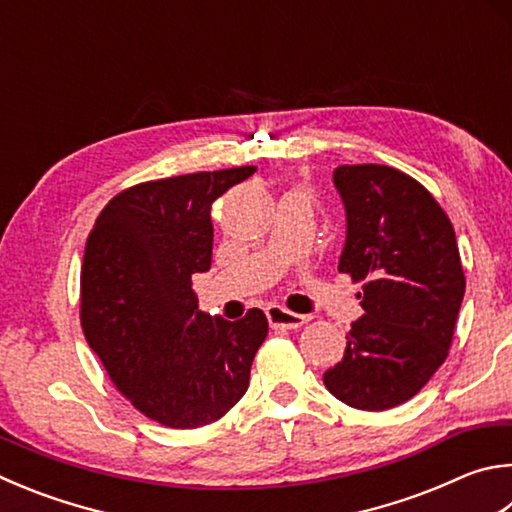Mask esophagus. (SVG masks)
I'll use <instances>...</instances> for the list:
<instances>
[{
  "label": "esophagus",
  "instance_id": "esophagus-1",
  "mask_svg": "<svg viewBox=\"0 0 512 512\" xmlns=\"http://www.w3.org/2000/svg\"><path fill=\"white\" fill-rule=\"evenodd\" d=\"M266 318H268V322H271L273 329H297V327H302L306 320H309L306 315L293 313V311H288V309H284V306H277V304L268 306Z\"/></svg>",
  "mask_w": 512,
  "mask_h": 512
}]
</instances>
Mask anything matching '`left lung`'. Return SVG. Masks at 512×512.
Listing matches in <instances>:
<instances>
[{
	"instance_id": "left-lung-1",
	"label": "left lung",
	"mask_w": 512,
	"mask_h": 512,
	"mask_svg": "<svg viewBox=\"0 0 512 512\" xmlns=\"http://www.w3.org/2000/svg\"><path fill=\"white\" fill-rule=\"evenodd\" d=\"M333 185L347 215L338 271L362 284V318L324 385L356 410L410 401L448 358L466 293L448 215L421 183L387 165H340Z\"/></svg>"
}]
</instances>
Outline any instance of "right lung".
<instances>
[{"mask_svg": "<svg viewBox=\"0 0 512 512\" xmlns=\"http://www.w3.org/2000/svg\"><path fill=\"white\" fill-rule=\"evenodd\" d=\"M257 167L147 181L96 219L80 277V320L114 385L152 421L215 423L246 394L268 333L264 311L241 320L199 311L192 275L212 262V201Z\"/></svg>", "mask_w": 512, "mask_h": 512, "instance_id": "obj_1", "label": "right lung"}]
</instances>
